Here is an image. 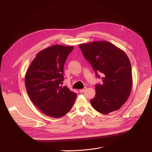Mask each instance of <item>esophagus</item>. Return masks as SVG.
<instances>
[{"label":"esophagus","mask_w":152,"mask_h":152,"mask_svg":"<svg viewBox=\"0 0 152 152\" xmlns=\"http://www.w3.org/2000/svg\"><path fill=\"white\" fill-rule=\"evenodd\" d=\"M86 90V87H84V89H82L79 90V92H80V93H83L84 92H85Z\"/></svg>","instance_id":"esophagus-1"}]
</instances>
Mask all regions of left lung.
Returning <instances> with one entry per match:
<instances>
[{"label":"left lung","mask_w":152,"mask_h":152,"mask_svg":"<svg viewBox=\"0 0 152 152\" xmlns=\"http://www.w3.org/2000/svg\"><path fill=\"white\" fill-rule=\"evenodd\" d=\"M102 83L95 85L96 94L91 100L98 112L107 115L120 108L130 95L132 86L131 63L126 53L107 41L79 45Z\"/></svg>","instance_id":"obj_1"}]
</instances>
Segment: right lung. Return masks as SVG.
I'll return each instance as SVG.
<instances>
[{"label":"right lung","instance_id":"obj_1","mask_svg":"<svg viewBox=\"0 0 152 152\" xmlns=\"http://www.w3.org/2000/svg\"><path fill=\"white\" fill-rule=\"evenodd\" d=\"M73 46L55 45L39 52L31 62L25 76L28 94L34 104L45 115L60 118L71 110L77 94L64 81L63 66Z\"/></svg>","mask_w":152,"mask_h":152}]
</instances>
